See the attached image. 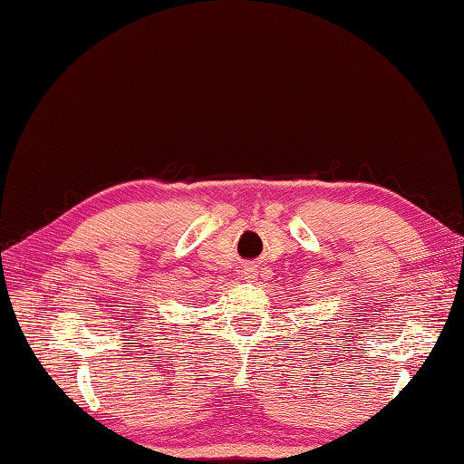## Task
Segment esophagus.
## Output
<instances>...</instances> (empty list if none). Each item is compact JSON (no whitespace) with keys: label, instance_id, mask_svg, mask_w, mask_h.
Wrapping results in <instances>:
<instances>
[{"label":"esophagus","instance_id":"1","mask_svg":"<svg viewBox=\"0 0 464 464\" xmlns=\"http://www.w3.org/2000/svg\"><path fill=\"white\" fill-rule=\"evenodd\" d=\"M243 276H246L247 280H256L257 278V274H256V270H243Z\"/></svg>","mask_w":464,"mask_h":464}]
</instances>
